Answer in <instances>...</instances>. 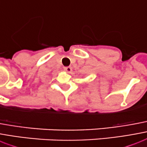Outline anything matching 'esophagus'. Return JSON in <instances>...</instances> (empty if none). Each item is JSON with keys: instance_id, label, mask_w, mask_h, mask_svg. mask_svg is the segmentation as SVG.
<instances>
[{"instance_id": "obj_1", "label": "esophagus", "mask_w": 147, "mask_h": 147, "mask_svg": "<svg viewBox=\"0 0 147 147\" xmlns=\"http://www.w3.org/2000/svg\"><path fill=\"white\" fill-rule=\"evenodd\" d=\"M64 70H65L66 72H68V73H70V72L72 71V69H71V67H70V66H67V67L64 68Z\"/></svg>"}]
</instances>
